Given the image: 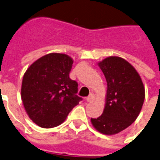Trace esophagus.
<instances>
[{
    "label": "esophagus",
    "instance_id": "34e87169",
    "mask_svg": "<svg viewBox=\"0 0 160 160\" xmlns=\"http://www.w3.org/2000/svg\"><path fill=\"white\" fill-rule=\"evenodd\" d=\"M93 96L92 95H90V96H89V97H87L86 98H85V101H86V102H91L92 100H93Z\"/></svg>",
    "mask_w": 160,
    "mask_h": 160
}]
</instances>
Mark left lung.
<instances>
[{"label": "left lung", "instance_id": "1", "mask_svg": "<svg viewBox=\"0 0 160 160\" xmlns=\"http://www.w3.org/2000/svg\"><path fill=\"white\" fill-rule=\"evenodd\" d=\"M98 65L107 81V93L102 114L91 118V123L102 134H118L139 116L145 100V87L136 69L123 58L112 56Z\"/></svg>", "mask_w": 160, "mask_h": 160}]
</instances>
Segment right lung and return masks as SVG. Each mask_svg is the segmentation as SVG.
Listing matches in <instances>:
<instances>
[{"label": "right lung", "instance_id": "right-lung-1", "mask_svg": "<svg viewBox=\"0 0 160 160\" xmlns=\"http://www.w3.org/2000/svg\"><path fill=\"white\" fill-rule=\"evenodd\" d=\"M73 59L64 53H49L27 69L21 99L28 118L42 128L61 125L82 98L78 84L69 77Z\"/></svg>", "mask_w": 160, "mask_h": 160}]
</instances>
